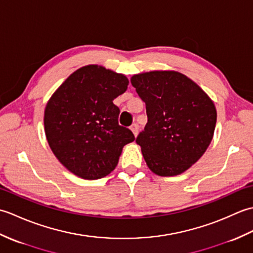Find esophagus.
<instances>
[{
	"label": "esophagus",
	"instance_id": "obj_1",
	"mask_svg": "<svg viewBox=\"0 0 253 253\" xmlns=\"http://www.w3.org/2000/svg\"><path fill=\"white\" fill-rule=\"evenodd\" d=\"M130 130L132 131L133 135H135V137H137V135H138V125H137V124H132V125L130 126Z\"/></svg>",
	"mask_w": 253,
	"mask_h": 253
}]
</instances>
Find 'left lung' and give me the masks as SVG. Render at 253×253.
Instances as JSON below:
<instances>
[{
    "label": "left lung",
    "mask_w": 253,
    "mask_h": 253,
    "mask_svg": "<svg viewBox=\"0 0 253 253\" xmlns=\"http://www.w3.org/2000/svg\"><path fill=\"white\" fill-rule=\"evenodd\" d=\"M130 82L146 103L148 123L136 142L148 168L159 176L184 173L212 141L217 116L213 101L175 71L137 74Z\"/></svg>",
    "instance_id": "left-lung-1"
}]
</instances>
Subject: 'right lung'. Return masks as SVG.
<instances>
[{
  "label": "right lung",
  "instance_id": "obj_1",
  "mask_svg": "<svg viewBox=\"0 0 253 253\" xmlns=\"http://www.w3.org/2000/svg\"><path fill=\"white\" fill-rule=\"evenodd\" d=\"M128 78L101 65L74 72L47 101L44 131L49 146L65 168L84 179H99L114 170L133 133L118 125Z\"/></svg>",
  "mask_w": 253,
  "mask_h": 253
}]
</instances>
